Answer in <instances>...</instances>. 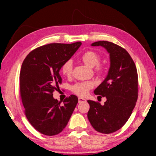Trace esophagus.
Returning a JSON list of instances; mask_svg holds the SVG:
<instances>
[{"label": "esophagus", "mask_w": 156, "mask_h": 156, "mask_svg": "<svg viewBox=\"0 0 156 156\" xmlns=\"http://www.w3.org/2000/svg\"><path fill=\"white\" fill-rule=\"evenodd\" d=\"M86 101V99L84 98H81V97H79L78 98V102L79 103H82V102H85Z\"/></svg>", "instance_id": "1"}]
</instances>
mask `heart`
<instances>
[{"instance_id": "1", "label": "heart", "mask_w": 156, "mask_h": 156, "mask_svg": "<svg viewBox=\"0 0 156 156\" xmlns=\"http://www.w3.org/2000/svg\"><path fill=\"white\" fill-rule=\"evenodd\" d=\"M80 59L86 65L90 67H94L95 66V71L98 74H101L103 72L104 67L100 65L99 62L101 60V56L99 54L92 51H88L84 53L80 56ZM73 63L71 60L66 61L62 66L61 71L64 76L66 77L71 76L72 73ZM93 87V83L89 81L86 82L77 83L72 86L71 90L73 92L78 96H85L87 94L90 90Z\"/></svg>"}]
</instances>
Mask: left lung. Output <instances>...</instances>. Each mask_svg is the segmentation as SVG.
Instances as JSON below:
<instances>
[{"label":"left lung","mask_w":156,"mask_h":156,"mask_svg":"<svg viewBox=\"0 0 156 156\" xmlns=\"http://www.w3.org/2000/svg\"><path fill=\"white\" fill-rule=\"evenodd\" d=\"M91 46L106 49L110 66L105 80L94 91L107 101L101 105L88 100L87 117L96 131L109 134L119 130L131 115L138 96L137 71L132 58L122 47L107 41H96Z\"/></svg>","instance_id":"obj_1"}]
</instances>
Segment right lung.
<instances>
[{
  "instance_id": "right-lung-1",
  "label": "right lung",
  "mask_w": 156,
  "mask_h": 156,
  "mask_svg": "<svg viewBox=\"0 0 156 156\" xmlns=\"http://www.w3.org/2000/svg\"><path fill=\"white\" fill-rule=\"evenodd\" d=\"M82 43L49 44L32 51L22 64L20 76L21 97L28 122L39 133L58 135L66 127L78 102L71 95L63 105L53 93L62 83L60 70Z\"/></svg>"
}]
</instances>
